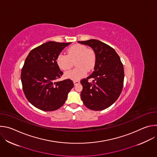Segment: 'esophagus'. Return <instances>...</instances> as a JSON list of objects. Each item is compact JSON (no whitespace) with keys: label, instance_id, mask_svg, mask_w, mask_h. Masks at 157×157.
<instances>
[{"label":"esophagus","instance_id":"obj_1","mask_svg":"<svg viewBox=\"0 0 157 157\" xmlns=\"http://www.w3.org/2000/svg\"><path fill=\"white\" fill-rule=\"evenodd\" d=\"M73 82H74V84H75V86H76V85H77V84H79V81H73Z\"/></svg>","mask_w":157,"mask_h":157}]
</instances>
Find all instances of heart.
I'll list each match as a JSON object with an SVG mask.
<instances>
[{
	"mask_svg": "<svg viewBox=\"0 0 157 157\" xmlns=\"http://www.w3.org/2000/svg\"><path fill=\"white\" fill-rule=\"evenodd\" d=\"M67 54H59L56 58V63L62 70H68L71 68L73 62L75 61V69L66 71L64 76L66 79L79 80L86 75L87 70L91 71L96 63V55L91 49L76 44L67 50Z\"/></svg>",
	"mask_w": 157,
	"mask_h": 157,
	"instance_id": "1",
	"label": "heart"
}]
</instances>
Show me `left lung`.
Returning a JSON list of instances; mask_svg holds the SVG:
<instances>
[{"label": "left lung", "mask_w": 157, "mask_h": 157, "mask_svg": "<svg viewBox=\"0 0 157 157\" xmlns=\"http://www.w3.org/2000/svg\"><path fill=\"white\" fill-rule=\"evenodd\" d=\"M90 47L96 55L94 71L82 79L81 99L88 109L101 110L113 105L119 97L124 84V66L116 51L95 39L78 41ZM93 78V83L88 79Z\"/></svg>", "instance_id": "left-lung-1"}]
</instances>
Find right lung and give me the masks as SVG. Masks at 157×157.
<instances>
[{
  "mask_svg": "<svg viewBox=\"0 0 157 157\" xmlns=\"http://www.w3.org/2000/svg\"><path fill=\"white\" fill-rule=\"evenodd\" d=\"M71 43L48 41L33 49L26 58L21 81L26 98L35 107L53 111L64 104L74 84L69 79L55 81L63 75L56 58Z\"/></svg>",
  "mask_w": 157,
  "mask_h": 157,
  "instance_id": "right-lung-1",
  "label": "right lung"
}]
</instances>
